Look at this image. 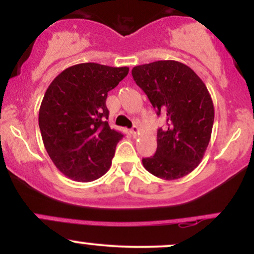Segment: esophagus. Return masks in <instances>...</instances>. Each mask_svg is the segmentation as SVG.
<instances>
[{
	"label": "esophagus",
	"instance_id": "1",
	"mask_svg": "<svg viewBox=\"0 0 254 254\" xmlns=\"http://www.w3.org/2000/svg\"><path fill=\"white\" fill-rule=\"evenodd\" d=\"M138 131H139L138 127H136V125H133L132 129L130 130V132H131V135H132L133 137H136V136H137V133H138Z\"/></svg>",
	"mask_w": 254,
	"mask_h": 254
}]
</instances>
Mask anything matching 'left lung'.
I'll use <instances>...</instances> for the list:
<instances>
[{
  "label": "left lung",
  "instance_id": "8db88e82",
  "mask_svg": "<svg viewBox=\"0 0 254 254\" xmlns=\"http://www.w3.org/2000/svg\"><path fill=\"white\" fill-rule=\"evenodd\" d=\"M131 72L166 123L157 129L155 154L142 159L144 168L165 180L185 177L199 165L211 137L215 112L206 86L177 61L137 65Z\"/></svg>",
  "mask_w": 254,
  "mask_h": 254
}]
</instances>
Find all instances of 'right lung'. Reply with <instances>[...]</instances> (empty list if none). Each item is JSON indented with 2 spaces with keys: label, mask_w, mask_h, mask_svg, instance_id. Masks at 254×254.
I'll return each instance as SVG.
<instances>
[{
  "label": "right lung",
  "mask_w": 254,
  "mask_h": 254,
  "mask_svg": "<svg viewBox=\"0 0 254 254\" xmlns=\"http://www.w3.org/2000/svg\"><path fill=\"white\" fill-rule=\"evenodd\" d=\"M127 72V66L81 63L63 70L46 89L39 129L49 156L64 176L88 183L110 170L123 135L107 123L106 98Z\"/></svg>",
  "instance_id": "1"
}]
</instances>
